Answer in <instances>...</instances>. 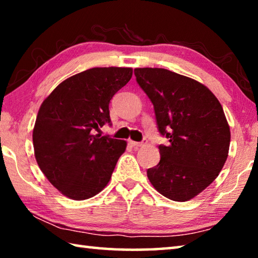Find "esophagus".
I'll return each mask as SVG.
<instances>
[{
	"label": "esophagus",
	"mask_w": 258,
	"mask_h": 258,
	"mask_svg": "<svg viewBox=\"0 0 258 258\" xmlns=\"http://www.w3.org/2000/svg\"><path fill=\"white\" fill-rule=\"evenodd\" d=\"M130 145L132 146V147H134V148H138V147L145 146V145H146V141H143V142H135V141H132V140H131Z\"/></svg>",
	"instance_id": "34e87169"
}]
</instances>
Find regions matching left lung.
<instances>
[{"label": "left lung", "instance_id": "obj_1", "mask_svg": "<svg viewBox=\"0 0 258 258\" xmlns=\"http://www.w3.org/2000/svg\"><path fill=\"white\" fill-rule=\"evenodd\" d=\"M134 75L155 108L161 135L160 161L147 171L164 197L187 202L218 176L228 158L230 126L207 86L164 68H135Z\"/></svg>", "mask_w": 258, "mask_h": 258}]
</instances>
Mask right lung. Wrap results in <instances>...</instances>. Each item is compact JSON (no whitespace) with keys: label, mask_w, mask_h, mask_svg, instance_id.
<instances>
[{"label":"right lung","mask_w":258,"mask_h":258,"mask_svg":"<svg viewBox=\"0 0 258 258\" xmlns=\"http://www.w3.org/2000/svg\"><path fill=\"white\" fill-rule=\"evenodd\" d=\"M132 68L97 67L64 80L41 104L33 130L35 158L47 180L73 200L102 191L127 142L95 131L110 123L109 102Z\"/></svg>","instance_id":"obj_1"}]
</instances>
